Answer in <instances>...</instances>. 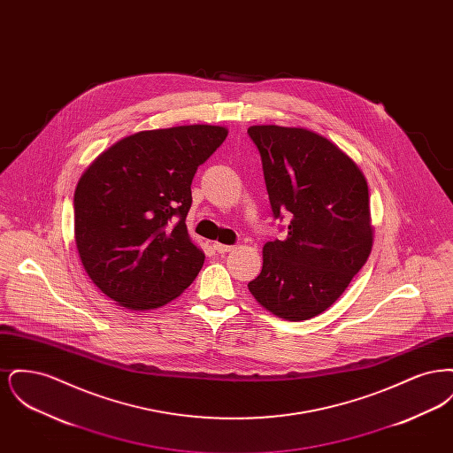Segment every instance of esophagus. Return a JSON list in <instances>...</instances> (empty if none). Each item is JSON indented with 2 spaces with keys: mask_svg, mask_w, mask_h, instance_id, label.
<instances>
[{
  "mask_svg": "<svg viewBox=\"0 0 453 453\" xmlns=\"http://www.w3.org/2000/svg\"><path fill=\"white\" fill-rule=\"evenodd\" d=\"M214 250H216L219 255H226V253L233 251L234 248H233V246H227V244H220V242H214Z\"/></svg>",
  "mask_w": 453,
  "mask_h": 453,
  "instance_id": "1",
  "label": "esophagus"
}]
</instances>
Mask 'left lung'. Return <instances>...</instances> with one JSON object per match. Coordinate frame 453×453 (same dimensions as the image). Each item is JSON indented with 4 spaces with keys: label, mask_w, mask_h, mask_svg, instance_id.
Returning a JSON list of instances; mask_svg holds the SVG:
<instances>
[{
    "label": "left lung",
    "mask_w": 453,
    "mask_h": 453,
    "mask_svg": "<svg viewBox=\"0 0 453 453\" xmlns=\"http://www.w3.org/2000/svg\"><path fill=\"white\" fill-rule=\"evenodd\" d=\"M248 134L273 217L290 214L287 237L263 246L261 273L248 288L272 314L305 321L340 299L372 251L365 176L312 130L253 126Z\"/></svg>",
    "instance_id": "1"
}]
</instances>
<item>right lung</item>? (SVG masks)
<instances>
[{
  "label": "right lung",
  "instance_id": "add662e5",
  "mask_svg": "<svg viewBox=\"0 0 453 453\" xmlns=\"http://www.w3.org/2000/svg\"><path fill=\"white\" fill-rule=\"evenodd\" d=\"M227 137L219 126L142 130L115 142L81 174L74 239L93 283L132 311L176 299L205 255L185 219L192 180Z\"/></svg>",
  "mask_w": 453,
  "mask_h": 453
}]
</instances>
